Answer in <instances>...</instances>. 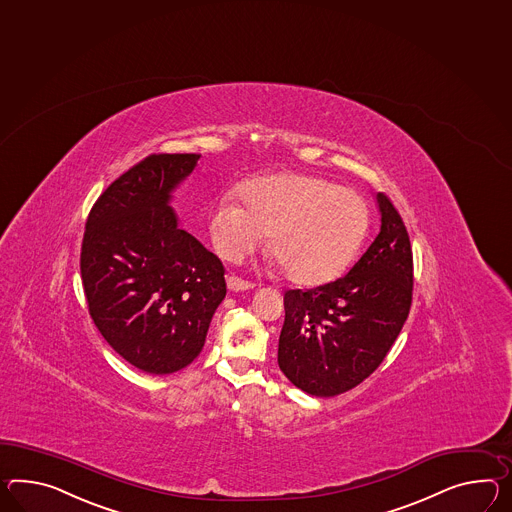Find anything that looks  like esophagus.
Masks as SVG:
<instances>
[{"instance_id": "obj_1", "label": "esophagus", "mask_w": 512, "mask_h": 512, "mask_svg": "<svg viewBox=\"0 0 512 512\" xmlns=\"http://www.w3.org/2000/svg\"><path fill=\"white\" fill-rule=\"evenodd\" d=\"M227 287H229V290H233V292H244V290H251L255 285L240 279L237 275H227Z\"/></svg>"}]
</instances>
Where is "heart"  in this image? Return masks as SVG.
Listing matches in <instances>:
<instances>
[{"instance_id":"b5f03b06","label":"heart","mask_w":512,"mask_h":512,"mask_svg":"<svg viewBox=\"0 0 512 512\" xmlns=\"http://www.w3.org/2000/svg\"><path fill=\"white\" fill-rule=\"evenodd\" d=\"M237 198L225 196L212 211L218 253L240 261L268 235V255L298 285L333 281L366 235L368 207L361 196L322 177H255L237 188Z\"/></svg>"}]
</instances>
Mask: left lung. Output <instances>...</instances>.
<instances>
[{
    "mask_svg": "<svg viewBox=\"0 0 512 512\" xmlns=\"http://www.w3.org/2000/svg\"><path fill=\"white\" fill-rule=\"evenodd\" d=\"M375 200L379 235L349 274L285 292L277 362L288 381L311 396H338L374 374L411 311L409 233L385 194Z\"/></svg>",
    "mask_w": 512,
    "mask_h": 512,
    "instance_id": "8db88e82",
    "label": "left lung"
}]
</instances>
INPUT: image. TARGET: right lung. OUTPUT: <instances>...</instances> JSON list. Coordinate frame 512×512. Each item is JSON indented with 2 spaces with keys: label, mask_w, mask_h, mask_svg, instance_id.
Masks as SVG:
<instances>
[{
  "label": "right lung",
  "mask_w": 512,
  "mask_h": 512,
  "mask_svg": "<svg viewBox=\"0 0 512 512\" xmlns=\"http://www.w3.org/2000/svg\"><path fill=\"white\" fill-rule=\"evenodd\" d=\"M198 153H159L94 203L81 246L88 312L101 337L146 374H174L200 355L225 298L224 264L177 225L172 192Z\"/></svg>",
  "instance_id": "obj_1"
}]
</instances>
